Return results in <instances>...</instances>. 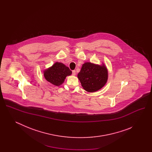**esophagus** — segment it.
Returning <instances> with one entry per match:
<instances>
[{
  "mask_svg": "<svg viewBox=\"0 0 152 152\" xmlns=\"http://www.w3.org/2000/svg\"><path fill=\"white\" fill-rule=\"evenodd\" d=\"M72 75H74V76L76 75V71H75V70L72 71Z\"/></svg>",
  "mask_w": 152,
  "mask_h": 152,
  "instance_id": "1",
  "label": "esophagus"
}]
</instances>
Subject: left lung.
<instances>
[{
    "label": "left lung",
    "instance_id": "1",
    "mask_svg": "<svg viewBox=\"0 0 152 152\" xmlns=\"http://www.w3.org/2000/svg\"><path fill=\"white\" fill-rule=\"evenodd\" d=\"M108 70L104 64L100 65L85 63L77 75L81 86L88 92H94L105 86L108 80Z\"/></svg>",
    "mask_w": 152,
    "mask_h": 152
}]
</instances>
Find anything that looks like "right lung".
<instances>
[{
    "mask_svg": "<svg viewBox=\"0 0 152 152\" xmlns=\"http://www.w3.org/2000/svg\"><path fill=\"white\" fill-rule=\"evenodd\" d=\"M72 74V71L68 66L61 63L56 62L51 67L44 71L45 79L56 86L61 85L67 76Z\"/></svg>",
    "mask_w": 152,
    "mask_h": 152,
    "instance_id": "right-lung-1",
    "label": "right lung"
}]
</instances>
